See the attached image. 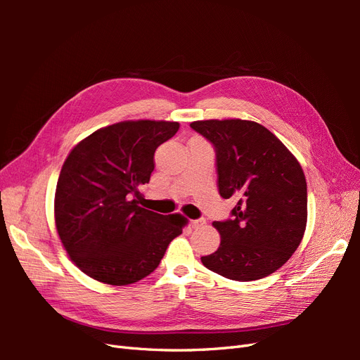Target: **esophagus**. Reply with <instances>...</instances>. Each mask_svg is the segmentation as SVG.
Wrapping results in <instances>:
<instances>
[{"mask_svg":"<svg viewBox=\"0 0 360 360\" xmlns=\"http://www.w3.org/2000/svg\"><path fill=\"white\" fill-rule=\"evenodd\" d=\"M205 224V219H193V221H191V226L193 228V230H197V228H200V226H202Z\"/></svg>","mask_w":360,"mask_h":360,"instance_id":"34e87169","label":"esophagus"}]
</instances>
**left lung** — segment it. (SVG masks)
Masks as SVG:
<instances>
[{"instance_id":"8db88e82","label":"left lung","mask_w":360,"mask_h":360,"mask_svg":"<svg viewBox=\"0 0 360 360\" xmlns=\"http://www.w3.org/2000/svg\"><path fill=\"white\" fill-rule=\"evenodd\" d=\"M191 127L214 148L217 189L237 204L216 252L202 264L233 281L261 279L284 266L302 242L308 191L302 167L269 129L248 120H205Z\"/></svg>"}]
</instances>
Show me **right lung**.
Wrapping results in <instances>:
<instances>
[{"mask_svg": "<svg viewBox=\"0 0 360 360\" xmlns=\"http://www.w3.org/2000/svg\"><path fill=\"white\" fill-rule=\"evenodd\" d=\"M177 122H123L96 130L61 168L56 225L63 246L85 275L129 285L153 271L184 217L139 205L156 148L177 134Z\"/></svg>", "mask_w": 360, "mask_h": 360, "instance_id": "1", "label": "right lung"}]
</instances>
